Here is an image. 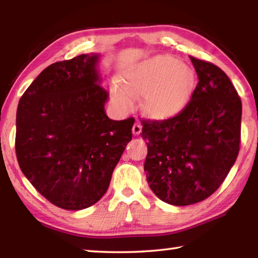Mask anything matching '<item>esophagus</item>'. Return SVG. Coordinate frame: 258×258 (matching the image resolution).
I'll return each instance as SVG.
<instances>
[{"label": "esophagus", "mask_w": 258, "mask_h": 258, "mask_svg": "<svg viewBox=\"0 0 258 258\" xmlns=\"http://www.w3.org/2000/svg\"><path fill=\"white\" fill-rule=\"evenodd\" d=\"M142 131V126L141 124L139 123V121H135V124L133 125V128H132V132L134 135H139L140 133H141Z\"/></svg>", "instance_id": "1"}]
</instances>
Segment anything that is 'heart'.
<instances>
[{
	"instance_id": "obj_1",
	"label": "heart",
	"mask_w": 258,
	"mask_h": 258,
	"mask_svg": "<svg viewBox=\"0 0 258 258\" xmlns=\"http://www.w3.org/2000/svg\"><path fill=\"white\" fill-rule=\"evenodd\" d=\"M125 86H112L119 106L131 108L134 95H145L143 110L155 119L177 115L189 101L195 87V73L169 55H159L137 64L125 76Z\"/></svg>"
}]
</instances>
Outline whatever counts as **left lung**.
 <instances>
[{
    "label": "left lung",
    "mask_w": 258,
    "mask_h": 258,
    "mask_svg": "<svg viewBox=\"0 0 258 258\" xmlns=\"http://www.w3.org/2000/svg\"><path fill=\"white\" fill-rule=\"evenodd\" d=\"M198 84L171 118L141 119L145 172L163 202L187 206L212 196L235 163L241 141V99L228 75L190 55Z\"/></svg>",
    "instance_id": "8db88e82"
}]
</instances>
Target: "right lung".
<instances>
[{
	"label": "right lung",
	"instance_id": "add662e5",
	"mask_svg": "<svg viewBox=\"0 0 258 258\" xmlns=\"http://www.w3.org/2000/svg\"><path fill=\"white\" fill-rule=\"evenodd\" d=\"M98 54L46 67L17 109L16 155L21 172L51 204L80 211L106 194L132 140L134 118L112 120L98 85Z\"/></svg>",
	"mask_w": 258,
	"mask_h": 258
}]
</instances>
